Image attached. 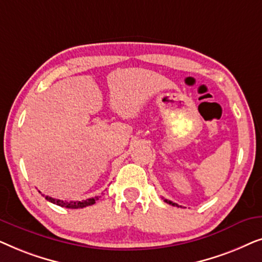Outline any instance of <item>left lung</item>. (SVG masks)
<instances>
[{
    "label": "left lung",
    "instance_id": "left-lung-1",
    "mask_svg": "<svg viewBox=\"0 0 262 262\" xmlns=\"http://www.w3.org/2000/svg\"><path fill=\"white\" fill-rule=\"evenodd\" d=\"M164 202H166L167 204H170V205H173V206H179L178 204H175V203H173V202H170V200H167V199H163Z\"/></svg>",
    "mask_w": 262,
    "mask_h": 262
}]
</instances>
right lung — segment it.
Returning <instances> with one entry per match:
<instances>
[{
	"instance_id": "obj_1",
	"label": "right lung",
	"mask_w": 262,
	"mask_h": 262,
	"mask_svg": "<svg viewBox=\"0 0 262 262\" xmlns=\"http://www.w3.org/2000/svg\"><path fill=\"white\" fill-rule=\"evenodd\" d=\"M45 199L49 200L50 203L56 204V205L62 206V207H68V209H82V207H85V206H89V205H93V204H95L96 200L99 199V196H94V198L82 200V202H73V200H71V202H67V200H59V199L51 198V196H49V195H45Z\"/></svg>"
}]
</instances>
